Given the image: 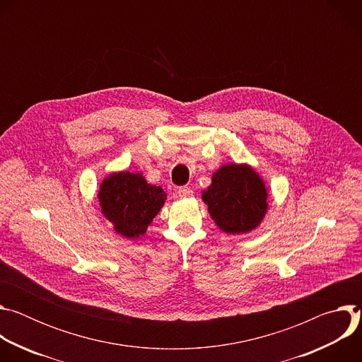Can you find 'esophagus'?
<instances>
[{"label": "esophagus", "instance_id": "34e87169", "mask_svg": "<svg viewBox=\"0 0 362 362\" xmlns=\"http://www.w3.org/2000/svg\"><path fill=\"white\" fill-rule=\"evenodd\" d=\"M177 196H179L180 199H185V197H190V196H193V190H192L190 187H187V186L179 187V189H177Z\"/></svg>", "mask_w": 362, "mask_h": 362}]
</instances>
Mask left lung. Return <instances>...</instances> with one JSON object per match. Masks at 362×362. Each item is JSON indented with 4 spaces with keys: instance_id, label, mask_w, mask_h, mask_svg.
<instances>
[{
    "instance_id": "left-lung-1",
    "label": "left lung",
    "mask_w": 362,
    "mask_h": 362,
    "mask_svg": "<svg viewBox=\"0 0 362 362\" xmlns=\"http://www.w3.org/2000/svg\"><path fill=\"white\" fill-rule=\"evenodd\" d=\"M268 189L247 163H228L212 175L202 200L216 226L228 235L247 233L259 226L268 212Z\"/></svg>"
}]
</instances>
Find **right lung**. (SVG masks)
Instances as JSON below:
<instances>
[{
  "mask_svg": "<svg viewBox=\"0 0 362 362\" xmlns=\"http://www.w3.org/2000/svg\"><path fill=\"white\" fill-rule=\"evenodd\" d=\"M166 193L160 186L147 183L140 172H113L98 187L101 215L113 230L126 239H140L160 209Z\"/></svg>",
  "mask_w": 362,
  "mask_h": 362,
  "instance_id": "add662e5",
  "label": "right lung"
}]
</instances>
